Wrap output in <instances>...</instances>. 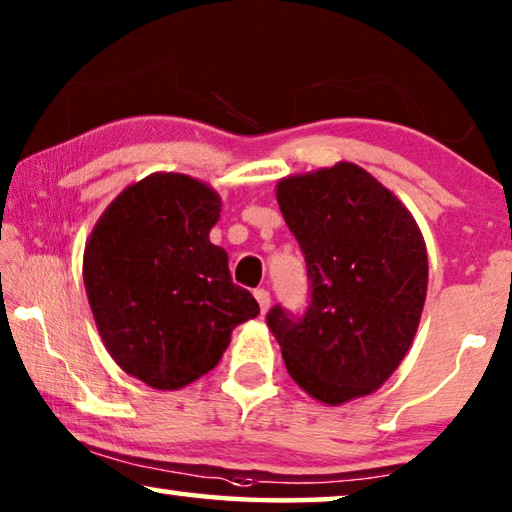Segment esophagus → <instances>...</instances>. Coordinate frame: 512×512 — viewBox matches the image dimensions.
<instances>
[{"instance_id":"34e87169","label":"esophagus","mask_w":512,"mask_h":512,"mask_svg":"<svg viewBox=\"0 0 512 512\" xmlns=\"http://www.w3.org/2000/svg\"><path fill=\"white\" fill-rule=\"evenodd\" d=\"M254 298L258 300V307H261V311H268V307H270V291H265V288H256Z\"/></svg>"}]
</instances>
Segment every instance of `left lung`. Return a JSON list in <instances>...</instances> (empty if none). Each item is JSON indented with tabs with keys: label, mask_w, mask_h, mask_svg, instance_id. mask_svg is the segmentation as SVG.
Instances as JSON below:
<instances>
[{
	"label": "left lung",
	"mask_w": 512,
	"mask_h": 512,
	"mask_svg": "<svg viewBox=\"0 0 512 512\" xmlns=\"http://www.w3.org/2000/svg\"><path fill=\"white\" fill-rule=\"evenodd\" d=\"M277 201L307 263L302 314L274 305L265 321L291 379L325 404L390 379L418 330L427 251L409 210L355 164L279 182Z\"/></svg>",
	"instance_id": "left-lung-1"
}]
</instances>
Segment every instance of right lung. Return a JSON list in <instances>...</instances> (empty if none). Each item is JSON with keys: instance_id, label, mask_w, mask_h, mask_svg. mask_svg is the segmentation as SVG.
<instances>
[{"instance_id": "right-lung-1", "label": "right lung", "mask_w": 512, "mask_h": 512, "mask_svg": "<svg viewBox=\"0 0 512 512\" xmlns=\"http://www.w3.org/2000/svg\"><path fill=\"white\" fill-rule=\"evenodd\" d=\"M221 198L187 175L157 173L124 189L85 247L96 328L124 372L177 390L219 365L231 332L258 314L210 242Z\"/></svg>"}]
</instances>
